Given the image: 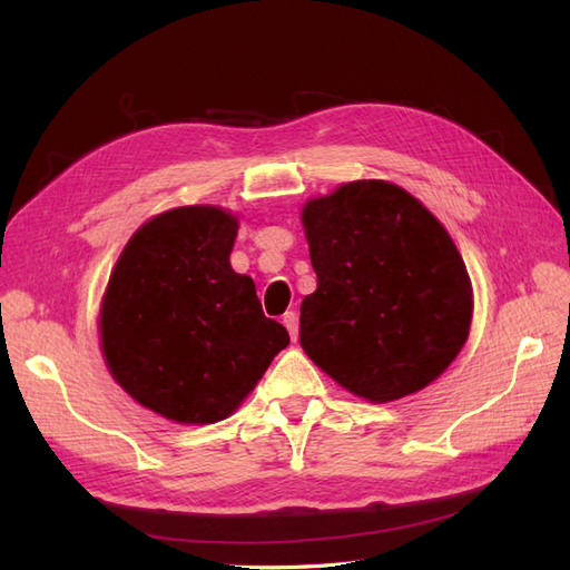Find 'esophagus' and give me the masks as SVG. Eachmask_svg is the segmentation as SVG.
<instances>
[{
  "instance_id": "34e87169",
  "label": "esophagus",
  "mask_w": 570,
  "mask_h": 570,
  "mask_svg": "<svg viewBox=\"0 0 570 570\" xmlns=\"http://www.w3.org/2000/svg\"><path fill=\"white\" fill-rule=\"evenodd\" d=\"M283 323H285V327L289 331V337L297 340V335H299V318H297V314L295 312H287L283 316Z\"/></svg>"
}]
</instances>
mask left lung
<instances>
[{
    "instance_id": "left-lung-1",
    "label": "left lung",
    "mask_w": 570,
    "mask_h": 570,
    "mask_svg": "<svg viewBox=\"0 0 570 570\" xmlns=\"http://www.w3.org/2000/svg\"><path fill=\"white\" fill-rule=\"evenodd\" d=\"M302 223L316 271L299 316L308 358L368 402L433 383L461 352L473 312L469 273L442 223L385 180L306 202Z\"/></svg>"
}]
</instances>
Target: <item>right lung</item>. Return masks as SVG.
Segmentation results:
<instances>
[{
	"label": "right lung",
	"mask_w": 570,
	"mask_h": 570,
	"mask_svg": "<svg viewBox=\"0 0 570 570\" xmlns=\"http://www.w3.org/2000/svg\"><path fill=\"white\" fill-rule=\"evenodd\" d=\"M235 237L228 212L180 206L147 220L111 273L99 318L109 371L170 421L230 416L289 344L254 281L233 271Z\"/></svg>",
	"instance_id": "obj_1"
}]
</instances>
